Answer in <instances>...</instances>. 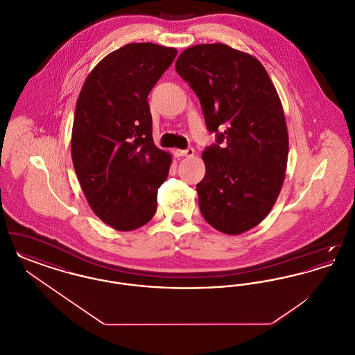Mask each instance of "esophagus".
<instances>
[{
    "label": "esophagus",
    "mask_w": 355,
    "mask_h": 355,
    "mask_svg": "<svg viewBox=\"0 0 355 355\" xmlns=\"http://www.w3.org/2000/svg\"><path fill=\"white\" fill-rule=\"evenodd\" d=\"M174 154H175V157H193L196 154V150L193 148H187L186 150L177 149V150H174Z\"/></svg>",
    "instance_id": "34e87169"
}]
</instances>
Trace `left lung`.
Listing matches in <instances>:
<instances>
[{
  "instance_id": "left-lung-1",
  "label": "left lung",
  "mask_w": 355,
  "mask_h": 355,
  "mask_svg": "<svg viewBox=\"0 0 355 355\" xmlns=\"http://www.w3.org/2000/svg\"><path fill=\"white\" fill-rule=\"evenodd\" d=\"M175 70L217 135L202 153L197 185L203 218L220 233L242 234L266 218L285 180L288 135L278 93L255 57L225 44L187 48Z\"/></svg>"
}]
</instances>
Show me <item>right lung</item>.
<instances>
[{
	"instance_id": "add662e5",
	"label": "right lung",
	"mask_w": 355,
	"mask_h": 355,
	"mask_svg": "<svg viewBox=\"0 0 355 355\" xmlns=\"http://www.w3.org/2000/svg\"><path fill=\"white\" fill-rule=\"evenodd\" d=\"M177 49L152 42L112 51L87 76L71 130V159L94 214L119 232L152 220L171 155L153 141L148 96Z\"/></svg>"
}]
</instances>
